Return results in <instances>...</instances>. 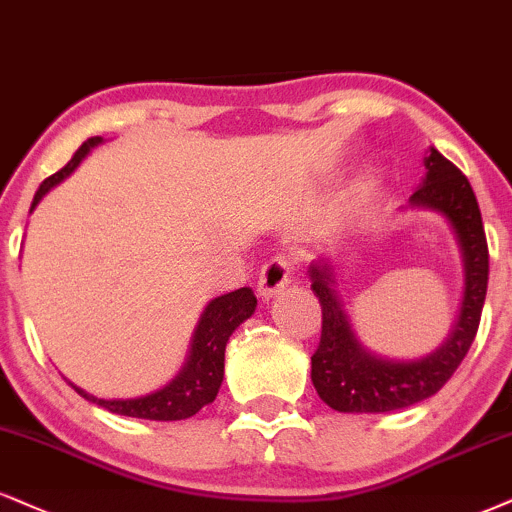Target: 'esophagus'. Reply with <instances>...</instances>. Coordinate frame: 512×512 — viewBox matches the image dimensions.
<instances>
[{"label":"esophagus","mask_w":512,"mask_h":512,"mask_svg":"<svg viewBox=\"0 0 512 512\" xmlns=\"http://www.w3.org/2000/svg\"><path fill=\"white\" fill-rule=\"evenodd\" d=\"M289 282H292V268H289V261L285 256H275L261 268L256 292L261 299L268 301V299H273L277 292H282Z\"/></svg>","instance_id":"34e87169"}]
</instances>
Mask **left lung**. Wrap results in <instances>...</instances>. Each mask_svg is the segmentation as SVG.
<instances>
[{"label": "left lung", "mask_w": 512, "mask_h": 512, "mask_svg": "<svg viewBox=\"0 0 512 512\" xmlns=\"http://www.w3.org/2000/svg\"><path fill=\"white\" fill-rule=\"evenodd\" d=\"M425 178L401 211L439 213L451 227L463 266V299L451 332L418 358H384L361 342L339 292V256H318L308 266L313 294L323 306V337L311 358L318 396L339 413H391L430 399L451 380L470 351L489 282V249L482 213L468 178L430 147Z\"/></svg>", "instance_id": "obj_1"}]
</instances>
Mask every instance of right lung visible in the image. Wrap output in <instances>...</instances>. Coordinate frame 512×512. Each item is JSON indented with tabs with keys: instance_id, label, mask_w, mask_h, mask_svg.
<instances>
[{
	"instance_id": "add662e5",
	"label": "right lung",
	"mask_w": 512,
	"mask_h": 512,
	"mask_svg": "<svg viewBox=\"0 0 512 512\" xmlns=\"http://www.w3.org/2000/svg\"><path fill=\"white\" fill-rule=\"evenodd\" d=\"M102 142L104 137H90L87 142H82V147L75 151L73 159L68 161L59 173H54L52 178L42 182L40 189L35 192L30 213L35 211V206L40 204L49 189H54L59 182L66 180L68 175L80 166L82 159ZM254 311L256 296L249 287L235 289V292H227L208 301L206 308L199 315L192 339H189L185 363H182L178 375H175L168 384H163L161 389L149 391V394L144 396H135V399H99V396L80 389L78 384H73L71 380L66 382L78 391L82 399L97 403V406L106 408L109 413L163 422L187 420L192 418V415H197L201 408L208 406V403L216 401L218 389L220 384H223L225 375V346L230 342L232 332H235L244 320H249Z\"/></svg>"
}]
</instances>
